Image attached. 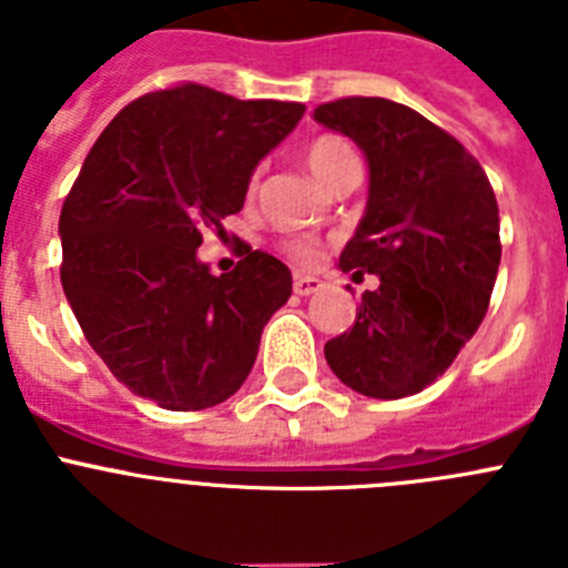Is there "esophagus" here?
Returning a JSON list of instances; mask_svg holds the SVG:
<instances>
[{"instance_id": "34e87169", "label": "esophagus", "mask_w": 568, "mask_h": 568, "mask_svg": "<svg viewBox=\"0 0 568 568\" xmlns=\"http://www.w3.org/2000/svg\"><path fill=\"white\" fill-rule=\"evenodd\" d=\"M318 287H321V281L313 278V275H295L293 281L295 295H313Z\"/></svg>"}]
</instances>
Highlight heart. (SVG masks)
Returning <instances> with one entry per match:
<instances>
[{
	"mask_svg": "<svg viewBox=\"0 0 568 568\" xmlns=\"http://www.w3.org/2000/svg\"><path fill=\"white\" fill-rule=\"evenodd\" d=\"M304 162H307L310 173H313L321 184H327L341 168L358 162V155H355L353 144L346 142L344 135L321 133L315 135L307 148H304ZM255 179H258V175H253V182H250L253 187H255ZM284 253H287L293 261H298V264H304V267L315 264L321 255L318 247H315V241H307V239L284 241Z\"/></svg>",
	"mask_w": 568,
	"mask_h": 568,
	"instance_id": "obj_1",
	"label": "heart"
}]
</instances>
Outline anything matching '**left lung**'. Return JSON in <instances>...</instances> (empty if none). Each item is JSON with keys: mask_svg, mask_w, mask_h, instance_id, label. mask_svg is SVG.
<instances>
[{"mask_svg": "<svg viewBox=\"0 0 568 568\" xmlns=\"http://www.w3.org/2000/svg\"><path fill=\"white\" fill-rule=\"evenodd\" d=\"M369 162V202L341 270L378 275L353 329L327 341V364L369 398H406L438 381L489 310L500 219L478 159L418 110L378 97L315 108Z\"/></svg>", "mask_w": 568, "mask_h": 568, "instance_id": "8db88e82", "label": "left lung"}]
</instances>
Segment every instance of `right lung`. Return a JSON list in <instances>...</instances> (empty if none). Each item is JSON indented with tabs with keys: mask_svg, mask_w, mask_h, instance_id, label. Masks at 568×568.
I'll return each mask as SVG.
<instances>
[{
	"mask_svg": "<svg viewBox=\"0 0 568 568\" xmlns=\"http://www.w3.org/2000/svg\"><path fill=\"white\" fill-rule=\"evenodd\" d=\"M304 110L184 82L130 102L90 148L59 215L62 287L130 393L187 413L247 381L293 275L253 247L233 273L213 275L195 250L202 230L222 235L244 207L255 164Z\"/></svg>",
	"mask_w": 568,
	"mask_h": 568,
	"instance_id": "obj_1",
	"label": "right lung"
}]
</instances>
